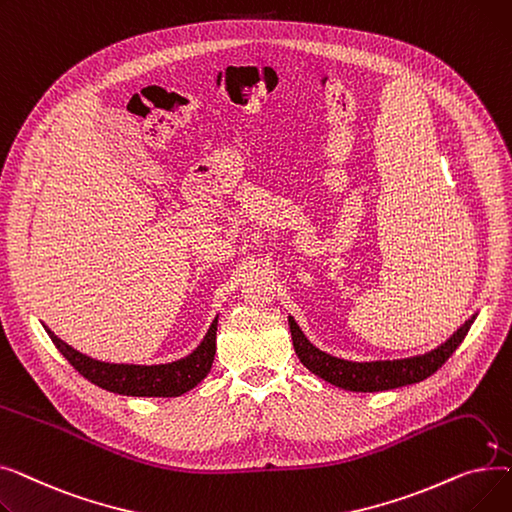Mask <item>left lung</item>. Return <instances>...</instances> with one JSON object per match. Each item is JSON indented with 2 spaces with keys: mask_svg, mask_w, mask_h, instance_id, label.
<instances>
[{
  "mask_svg": "<svg viewBox=\"0 0 512 512\" xmlns=\"http://www.w3.org/2000/svg\"><path fill=\"white\" fill-rule=\"evenodd\" d=\"M475 317L477 313H473L459 330H456L446 342L436 346L434 351L407 357V359L363 361V363L340 359V357L328 355L326 351H319L315 344L309 342V338L303 334V330L299 328V324L294 321L292 315H288V326L292 334L294 353H297L301 363L311 373H315L317 378L351 392H382V390H394L400 386L423 382L425 378H429V375L436 373L456 348H459Z\"/></svg>",
  "mask_w": 512,
  "mask_h": 512,
  "instance_id": "1",
  "label": "left lung"
}]
</instances>
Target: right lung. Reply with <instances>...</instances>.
Wrapping results in <instances>:
<instances>
[{
    "label": "right lung",
    "instance_id": "1",
    "mask_svg": "<svg viewBox=\"0 0 512 512\" xmlns=\"http://www.w3.org/2000/svg\"><path fill=\"white\" fill-rule=\"evenodd\" d=\"M51 342L68 359V363L87 378L91 384L124 396H159L172 398L193 390L209 373L215 357V332H218V317L191 355L172 363L161 365H132V363H107L78 353L76 348L60 340L47 326H43Z\"/></svg>",
    "mask_w": 512,
    "mask_h": 512
}]
</instances>
